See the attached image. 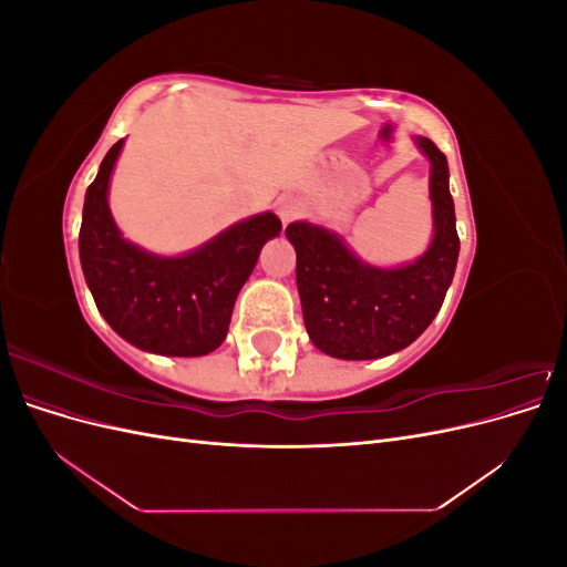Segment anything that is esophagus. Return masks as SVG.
<instances>
[{"label": "esophagus", "mask_w": 567, "mask_h": 567, "mask_svg": "<svg viewBox=\"0 0 567 567\" xmlns=\"http://www.w3.org/2000/svg\"><path fill=\"white\" fill-rule=\"evenodd\" d=\"M300 213H302V203L298 198L284 196V198L277 200V215L281 217L284 225H288V221H293Z\"/></svg>", "instance_id": "esophagus-1"}]
</instances>
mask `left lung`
<instances>
[{
    "mask_svg": "<svg viewBox=\"0 0 567 567\" xmlns=\"http://www.w3.org/2000/svg\"><path fill=\"white\" fill-rule=\"evenodd\" d=\"M419 148L431 161L433 241L419 260L373 267L342 238L310 221L286 227L298 262L296 279L305 329L315 346L338 359H375L411 346L440 312L454 279L458 234L450 194V165L425 136Z\"/></svg>",
    "mask_w": 567,
    "mask_h": 567,
    "instance_id": "obj_1",
    "label": "left lung"
}]
</instances>
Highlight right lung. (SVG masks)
<instances>
[{
	"mask_svg": "<svg viewBox=\"0 0 567 567\" xmlns=\"http://www.w3.org/2000/svg\"><path fill=\"white\" fill-rule=\"evenodd\" d=\"M123 140L101 161L82 208L80 262L94 302L111 329L134 348L167 357H203L227 338L238 290L269 238L274 213L252 215L200 248L163 257L130 244L109 208V184Z\"/></svg>",
	"mask_w": 567,
	"mask_h": 567,
	"instance_id": "obj_1",
	"label": "right lung"
}]
</instances>
